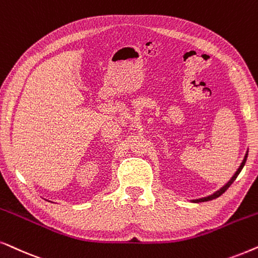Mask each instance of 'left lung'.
<instances>
[{"mask_svg": "<svg viewBox=\"0 0 258 258\" xmlns=\"http://www.w3.org/2000/svg\"><path fill=\"white\" fill-rule=\"evenodd\" d=\"M246 158H248V152H246V153H245V156H244V159H243V161H242V164H241V165H239L238 170H237V171H236V173H235V174H233V176H232V178H231V179H230V180L228 181V183H226V184L224 185V186H223V187H221V188H219V190H218V191H216V192H215V194H212V195H210V196H208V197H204V198H199V199H194V201H192V202H194V203H202V202H209V201H212V199L217 198V197H219V196H221V195H223V194H224V192H225L226 190H228V188L230 187V185H231V184L233 183V180H235V179H236V178H237V176H238V174H239V172H241V171H242V169H243V166H244V165H245Z\"/></svg>", "mask_w": 258, "mask_h": 258, "instance_id": "obj_1", "label": "left lung"}]
</instances>
